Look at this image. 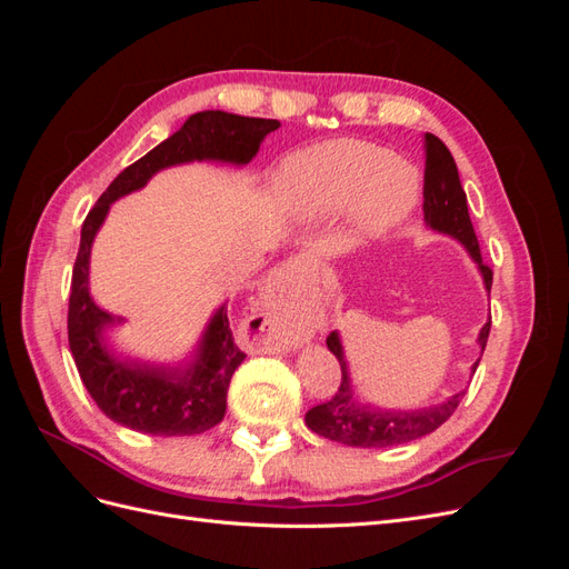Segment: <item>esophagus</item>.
Returning <instances> with one entry per match:
<instances>
[{
	"instance_id": "1",
	"label": "esophagus",
	"mask_w": 569,
	"mask_h": 569,
	"mask_svg": "<svg viewBox=\"0 0 569 569\" xmlns=\"http://www.w3.org/2000/svg\"><path fill=\"white\" fill-rule=\"evenodd\" d=\"M303 268L299 261H287L278 270H272L263 287V303L272 318H284L291 311V303L297 301V282Z\"/></svg>"
}]
</instances>
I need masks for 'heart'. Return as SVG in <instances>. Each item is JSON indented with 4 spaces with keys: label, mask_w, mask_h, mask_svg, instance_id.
<instances>
[{
    "label": "heart",
    "mask_w": 569,
    "mask_h": 569,
    "mask_svg": "<svg viewBox=\"0 0 569 569\" xmlns=\"http://www.w3.org/2000/svg\"><path fill=\"white\" fill-rule=\"evenodd\" d=\"M284 197L306 216L351 213L360 239L380 237L410 216L420 197L418 173L385 147L330 140L289 157L280 170Z\"/></svg>",
    "instance_id": "b5f03b06"
}]
</instances>
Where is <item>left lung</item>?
<instances>
[{
	"instance_id": "left-lung-1",
	"label": "left lung",
	"mask_w": 569,
	"mask_h": 569,
	"mask_svg": "<svg viewBox=\"0 0 569 569\" xmlns=\"http://www.w3.org/2000/svg\"><path fill=\"white\" fill-rule=\"evenodd\" d=\"M425 187H422V211H425V226L435 232L449 234L462 249L470 253L477 263V270L485 280V289L491 291L493 272L489 266L481 263V251L477 234L472 230V220L468 213V197L462 192V184L458 178V166L451 157L449 147H446L437 134H425ZM491 330V318L481 327L477 335L479 343V358L485 353L487 339ZM327 349H330L339 366H341V385L330 401H325L306 412V425L313 429L316 435L332 439L347 446H358V449H385V446H399L412 439H420L429 432H435L446 420L453 416L465 391H458L441 403L416 408V410H396V408H380L372 403H363L358 399L353 389V380L347 363V353H343V343L339 332L327 337ZM479 358L470 368V377L475 375Z\"/></svg>"
}]
</instances>
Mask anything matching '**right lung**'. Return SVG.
I'll use <instances>...</instances> for the list:
<instances>
[{"instance_id":"1","label":"right lung","mask_w":569,"mask_h":569,"mask_svg":"<svg viewBox=\"0 0 569 569\" xmlns=\"http://www.w3.org/2000/svg\"><path fill=\"white\" fill-rule=\"evenodd\" d=\"M280 120L249 118L228 111H199L182 128L128 166L101 194L82 222L80 249L68 299V347L84 389L113 422L153 437H189L216 427L228 408V387L247 353L239 351L228 320V306L216 308L197 349L178 366L151 363L116 353L109 330L123 325L90 295V256L111 203L142 189L170 166L218 161L247 166L266 134Z\"/></svg>"}]
</instances>
